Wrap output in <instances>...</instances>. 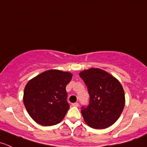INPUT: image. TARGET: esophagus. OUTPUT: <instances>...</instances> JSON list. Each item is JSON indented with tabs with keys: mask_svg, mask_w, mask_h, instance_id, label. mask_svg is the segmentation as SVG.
Listing matches in <instances>:
<instances>
[{
	"mask_svg": "<svg viewBox=\"0 0 147 147\" xmlns=\"http://www.w3.org/2000/svg\"><path fill=\"white\" fill-rule=\"evenodd\" d=\"M72 106H75V107H78L79 106V103L78 102H74V103L72 104Z\"/></svg>",
	"mask_w": 147,
	"mask_h": 147,
	"instance_id": "1",
	"label": "esophagus"
}]
</instances>
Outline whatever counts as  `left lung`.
<instances>
[{
	"mask_svg": "<svg viewBox=\"0 0 147 147\" xmlns=\"http://www.w3.org/2000/svg\"><path fill=\"white\" fill-rule=\"evenodd\" d=\"M79 75L88 87L89 104L82 107L85 123L92 129H102L112 126L120 117L125 105V94L121 84L108 72L90 68Z\"/></svg>",
	"mask_w": 147,
	"mask_h": 147,
	"instance_id": "8db88e82",
	"label": "left lung"
}]
</instances>
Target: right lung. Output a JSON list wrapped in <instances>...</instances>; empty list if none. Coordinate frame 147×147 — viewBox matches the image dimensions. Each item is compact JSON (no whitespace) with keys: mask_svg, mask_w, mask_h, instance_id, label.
<instances>
[{"mask_svg":"<svg viewBox=\"0 0 147 147\" xmlns=\"http://www.w3.org/2000/svg\"><path fill=\"white\" fill-rule=\"evenodd\" d=\"M72 73L50 69L30 80L24 91V103L31 119L44 126L59 123L69 105L66 85Z\"/></svg>","mask_w":147,"mask_h":147,"instance_id":"1","label":"right lung"}]
</instances>
